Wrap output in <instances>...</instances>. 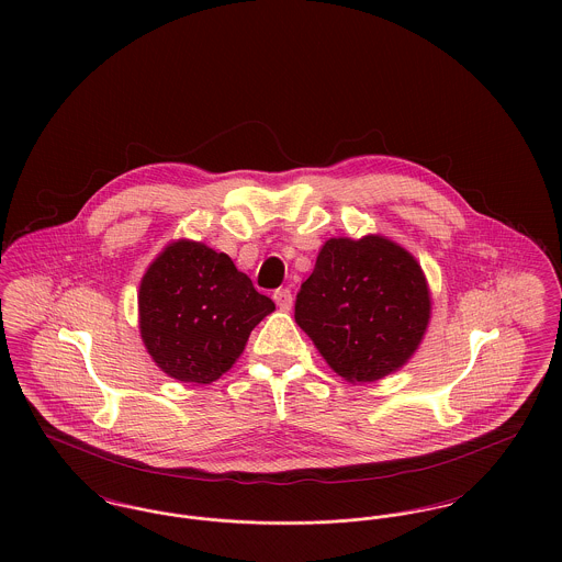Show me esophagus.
Masks as SVG:
<instances>
[{
	"label": "esophagus",
	"mask_w": 562,
	"mask_h": 562,
	"mask_svg": "<svg viewBox=\"0 0 562 562\" xmlns=\"http://www.w3.org/2000/svg\"><path fill=\"white\" fill-rule=\"evenodd\" d=\"M272 299H274V303H277V307H279V310H283V312L292 310V292H290L288 288L277 290V292L272 294Z\"/></svg>",
	"instance_id": "34e87169"
}]
</instances>
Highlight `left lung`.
I'll return each mask as SVG.
<instances>
[{"label": "left lung", "mask_w": 562, "mask_h": 562, "mask_svg": "<svg viewBox=\"0 0 562 562\" xmlns=\"http://www.w3.org/2000/svg\"><path fill=\"white\" fill-rule=\"evenodd\" d=\"M294 318L339 376L372 383L415 352L430 296L422 268L398 244L333 238L296 294Z\"/></svg>", "instance_id": "left-lung-1"}]
</instances>
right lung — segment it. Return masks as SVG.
I'll return each instance as SVG.
<instances>
[{
    "label": "right lung",
    "mask_w": 562,
    "mask_h": 562,
    "mask_svg": "<svg viewBox=\"0 0 562 562\" xmlns=\"http://www.w3.org/2000/svg\"><path fill=\"white\" fill-rule=\"evenodd\" d=\"M138 305L149 355L183 383H212L227 372L274 310L229 255L188 240L170 244L149 266Z\"/></svg>",
    "instance_id": "add662e5"
}]
</instances>
